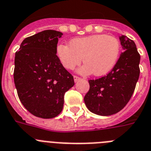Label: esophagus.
I'll return each mask as SVG.
<instances>
[{
    "mask_svg": "<svg viewBox=\"0 0 151 151\" xmlns=\"http://www.w3.org/2000/svg\"><path fill=\"white\" fill-rule=\"evenodd\" d=\"M74 81H75V82H77V81H79L81 79V78L80 77H78V76L74 75Z\"/></svg>",
    "mask_w": 151,
    "mask_h": 151,
    "instance_id": "esophagus-1",
    "label": "esophagus"
}]
</instances>
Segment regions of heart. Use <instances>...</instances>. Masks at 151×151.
<instances>
[{"instance_id": "obj_1", "label": "heart", "mask_w": 151, "mask_h": 151, "mask_svg": "<svg viewBox=\"0 0 151 151\" xmlns=\"http://www.w3.org/2000/svg\"><path fill=\"white\" fill-rule=\"evenodd\" d=\"M120 42L115 36L95 34L74 38L69 45L60 43L56 46V55L67 70H73L82 61L85 65L81 74L103 76L111 71L119 58Z\"/></svg>"}]
</instances>
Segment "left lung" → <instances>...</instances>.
Here are the masks:
<instances>
[{
	"label": "left lung",
	"instance_id": "left-lung-1",
	"mask_svg": "<svg viewBox=\"0 0 151 151\" xmlns=\"http://www.w3.org/2000/svg\"><path fill=\"white\" fill-rule=\"evenodd\" d=\"M119 39L124 52L112 70L99 79L89 80L90 90L84 103L96 115L107 116L121 111L130 100L138 81L141 56L135 43L125 36Z\"/></svg>",
	"mask_w": 151,
	"mask_h": 151
}]
</instances>
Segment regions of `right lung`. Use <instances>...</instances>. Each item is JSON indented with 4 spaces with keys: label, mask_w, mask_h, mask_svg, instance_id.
<instances>
[{
    "label": "right lung",
    "mask_w": 151,
    "mask_h": 151,
    "mask_svg": "<svg viewBox=\"0 0 151 151\" xmlns=\"http://www.w3.org/2000/svg\"><path fill=\"white\" fill-rule=\"evenodd\" d=\"M63 34L44 30L21 43L15 54L14 83L23 106L36 117L52 119L62 111L65 93L74 85V77L56 55Z\"/></svg>",
    "instance_id": "right-lung-1"
}]
</instances>
